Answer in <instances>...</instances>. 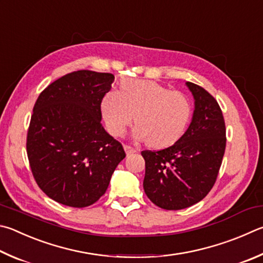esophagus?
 Returning <instances> with one entry per match:
<instances>
[{
	"mask_svg": "<svg viewBox=\"0 0 263 263\" xmlns=\"http://www.w3.org/2000/svg\"><path fill=\"white\" fill-rule=\"evenodd\" d=\"M124 149H125V153L127 155H130V154H133V153H136L137 152V149L135 147H132V146H130V145H124Z\"/></svg>",
	"mask_w": 263,
	"mask_h": 263,
	"instance_id": "34e87169",
	"label": "esophagus"
}]
</instances>
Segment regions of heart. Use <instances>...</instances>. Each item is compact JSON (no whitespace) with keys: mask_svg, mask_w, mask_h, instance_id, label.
Returning <instances> with one entry per match:
<instances>
[{"mask_svg":"<svg viewBox=\"0 0 263 263\" xmlns=\"http://www.w3.org/2000/svg\"><path fill=\"white\" fill-rule=\"evenodd\" d=\"M101 112L110 135L122 137L133 122L135 136L147 145L164 148L180 139L187 127L192 104L184 93L153 80L127 79L101 101Z\"/></svg>","mask_w":263,"mask_h":263,"instance_id":"heart-1","label":"heart"}]
</instances>
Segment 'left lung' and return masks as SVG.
Segmentation results:
<instances>
[{"label": "left lung", "instance_id": "obj_1", "mask_svg": "<svg viewBox=\"0 0 263 263\" xmlns=\"http://www.w3.org/2000/svg\"><path fill=\"white\" fill-rule=\"evenodd\" d=\"M194 98L192 122L178 141L164 149L142 151L145 193L166 211L191 207L216 181L226 152V123L216 100L201 86L186 83Z\"/></svg>", "mask_w": 263, "mask_h": 263}]
</instances>
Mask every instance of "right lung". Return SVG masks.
Masks as SVG:
<instances>
[{"mask_svg":"<svg viewBox=\"0 0 263 263\" xmlns=\"http://www.w3.org/2000/svg\"><path fill=\"white\" fill-rule=\"evenodd\" d=\"M114 74L79 70L40 93L26 151L36 184L62 204L87 207L106 193L125 152L101 124V101Z\"/></svg>","mask_w":263,"mask_h":263,"instance_id":"right-lung-1","label":"right lung"}]
</instances>
